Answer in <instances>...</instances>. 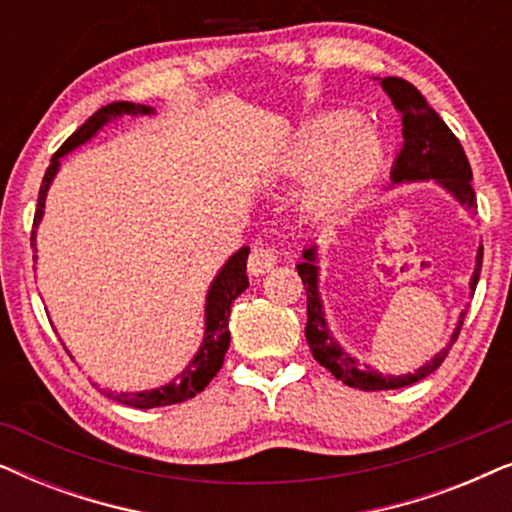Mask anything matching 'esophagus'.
I'll return each instance as SVG.
<instances>
[{"mask_svg":"<svg viewBox=\"0 0 512 512\" xmlns=\"http://www.w3.org/2000/svg\"><path fill=\"white\" fill-rule=\"evenodd\" d=\"M277 265V251L272 247H263V244H258V247L251 249L249 254V261H247V268L254 277L258 275H265V272H270L272 268Z\"/></svg>","mask_w":512,"mask_h":512,"instance_id":"1","label":"esophagus"}]
</instances>
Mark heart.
<instances>
[{"instance_id": "heart-1", "label": "heart", "mask_w": 512, "mask_h": 512, "mask_svg": "<svg viewBox=\"0 0 512 512\" xmlns=\"http://www.w3.org/2000/svg\"><path fill=\"white\" fill-rule=\"evenodd\" d=\"M382 160V139L370 125L347 114H328L307 125L284 151L279 170L291 177L312 172L305 209L331 216L373 177Z\"/></svg>"}]
</instances>
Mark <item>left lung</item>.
I'll return each mask as SVG.
<instances>
[{"instance_id": "8db88e82", "label": "left lung", "mask_w": 512, "mask_h": 512, "mask_svg": "<svg viewBox=\"0 0 512 512\" xmlns=\"http://www.w3.org/2000/svg\"><path fill=\"white\" fill-rule=\"evenodd\" d=\"M382 88L394 102V107L401 111L403 121V149L398 153L394 170H391V181L401 184V181H429L436 179L440 186L447 188L454 198H457L466 209H475V191L471 186L473 172L468 165V158L464 153V146L454 137V132L447 128L443 118L429 107L424 95L408 83L405 79H396V76H387L382 79ZM298 275L303 279L305 293H307V326L305 338L307 345L312 349V356L317 359L326 370H331L335 380H342L347 387L363 389V391H382V389H401L410 387L424 377H429L433 370L440 368L445 361L447 352H450L452 342L459 338L461 326H464L466 312H461L459 324L452 333V342L445 349L426 361L422 368L408 375H380L377 370H361L359 361L352 359L345 349H342L335 338L328 331L324 319V307H321L317 279V247H310L303 251V263L296 265ZM482 268V247L478 251V265L471 277V291H475L480 279Z\"/></svg>"}]
</instances>
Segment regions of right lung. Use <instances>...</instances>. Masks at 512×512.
I'll list each match as a JSON object with an SVG mask.
<instances>
[{"label": "right lung", "mask_w": 512, "mask_h": 512, "mask_svg": "<svg viewBox=\"0 0 512 512\" xmlns=\"http://www.w3.org/2000/svg\"><path fill=\"white\" fill-rule=\"evenodd\" d=\"M151 111L153 109L146 107V104H132V102H111L100 111H95V114L90 116L88 121L83 123L81 128L76 130L51 158V165H48L44 181H41V188H39L37 212H34V228L39 226L41 216H44L46 193L55 177V172H58L60 158L72 149H76V146L88 142V139L93 137L104 123H109L111 118L123 116V114L144 116V114H151ZM32 244H34V230H32ZM247 256H249V247H242L237 254L230 256L228 263L223 265L219 275H216L212 286H209L207 307H205V321H207L205 340H202L198 354H195V359L191 363H188L184 373H179L177 380L165 384V387H158L151 391H137V394H114V391H107L109 398H114L118 403L132 405V408L149 410V408H160V405L184 403L195 394H200V391L212 382V377L219 373L223 366V356H226L228 345H230V331H228L230 307H233V300L249 286Z\"/></svg>", "instance_id": "obj_1"}]
</instances>
